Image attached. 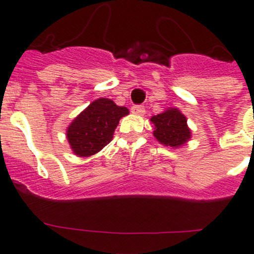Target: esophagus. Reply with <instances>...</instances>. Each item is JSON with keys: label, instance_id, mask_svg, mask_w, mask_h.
Returning <instances> with one entry per match:
<instances>
[{"label": "esophagus", "instance_id": "1", "mask_svg": "<svg viewBox=\"0 0 254 254\" xmlns=\"http://www.w3.org/2000/svg\"><path fill=\"white\" fill-rule=\"evenodd\" d=\"M131 112L133 114H137V116H143L145 114V108L142 105H134L131 108Z\"/></svg>", "mask_w": 254, "mask_h": 254}]
</instances>
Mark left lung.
Returning <instances> with one entry per match:
<instances>
[{
    "label": "left lung",
    "mask_w": 254,
    "mask_h": 254,
    "mask_svg": "<svg viewBox=\"0 0 254 254\" xmlns=\"http://www.w3.org/2000/svg\"><path fill=\"white\" fill-rule=\"evenodd\" d=\"M150 121L154 125V137L164 146L179 149L192 137L187 118L178 108H167L163 113L152 116Z\"/></svg>",
    "instance_id": "8db88e82"
}]
</instances>
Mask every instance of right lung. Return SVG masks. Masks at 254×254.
Wrapping results in <instances>:
<instances>
[{
    "label": "right lung",
    "mask_w": 254,
    "mask_h": 254,
    "mask_svg": "<svg viewBox=\"0 0 254 254\" xmlns=\"http://www.w3.org/2000/svg\"><path fill=\"white\" fill-rule=\"evenodd\" d=\"M129 111L113 100L99 98L87 105L69 123L66 137L72 152L80 158L98 154L113 138L114 129Z\"/></svg>",
    "instance_id": "1"
}]
</instances>
